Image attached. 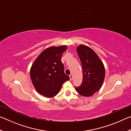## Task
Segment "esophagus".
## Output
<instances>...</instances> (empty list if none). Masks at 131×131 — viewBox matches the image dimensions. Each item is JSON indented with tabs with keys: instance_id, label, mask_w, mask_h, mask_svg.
<instances>
[{
	"instance_id": "esophagus-1",
	"label": "esophagus",
	"mask_w": 131,
	"mask_h": 131,
	"mask_svg": "<svg viewBox=\"0 0 131 131\" xmlns=\"http://www.w3.org/2000/svg\"><path fill=\"white\" fill-rule=\"evenodd\" d=\"M69 78H70V80L72 81V80H73V76H72V74H70V76H69Z\"/></svg>"
}]
</instances>
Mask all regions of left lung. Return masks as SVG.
Here are the masks:
<instances>
[{
  "label": "left lung",
  "instance_id": "obj_1",
  "mask_svg": "<svg viewBox=\"0 0 131 131\" xmlns=\"http://www.w3.org/2000/svg\"><path fill=\"white\" fill-rule=\"evenodd\" d=\"M83 68V79L81 85L75 87L77 92L83 96H91L101 89L105 76L103 63L94 50L87 46L77 48Z\"/></svg>",
  "mask_w": 131,
  "mask_h": 131
}]
</instances>
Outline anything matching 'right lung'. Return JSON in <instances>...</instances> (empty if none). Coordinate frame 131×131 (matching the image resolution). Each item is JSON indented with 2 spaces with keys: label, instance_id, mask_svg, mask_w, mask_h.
<instances>
[{
  "label": "right lung",
  "instance_id": "add662e5",
  "mask_svg": "<svg viewBox=\"0 0 131 131\" xmlns=\"http://www.w3.org/2000/svg\"><path fill=\"white\" fill-rule=\"evenodd\" d=\"M66 46L50 47L44 50L33 63L30 70L32 84L40 94L52 97L58 94L63 83L69 80L61 62Z\"/></svg>",
  "mask_w": 131,
  "mask_h": 131
}]
</instances>
